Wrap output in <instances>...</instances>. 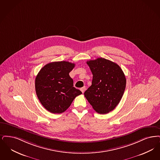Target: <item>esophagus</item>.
<instances>
[{
  "label": "esophagus",
  "instance_id": "1",
  "mask_svg": "<svg viewBox=\"0 0 160 160\" xmlns=\"http://www.w3.org/2000/svg\"><path fill=\"white\" fill-rule=\"evenodd\" d=\"M85 90V87H82V88H81V91L82 92V93L84 92Z\"/></svg>",
  "mask_w": 160,
  "mask_h": 160
}]
</instances>
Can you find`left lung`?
<instances>
[{"mask_svg": "<svg viewBox=\"0 0 160 160\" xmlns=\"http://www.w3.org/2000/svg\"><path fill=\"white\" fill-rule=\"evenodd\" d=\"M87 64L93 77L92 84L84 96L98 113H108L122 98L126 86L125 75L117 63L102 57L88 61Z\"/></svg>", "mask_w": 160, "mask_h": 160, "instance_id": "obj_1", "label": "left lung"}]
</instances>
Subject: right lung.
<instances>
[{"instance_id":"1","label":"right lung","mask_w":160,"mask_h":160,"mask_svg":"<svg viewBox=\"0 0 160 160\" xmlns=\"http://www.w3.org/2000/svg\"><path fill=\"white\" fill-rule=\"evenodd\" d=\"M74 63L63 61L49 62L42 68L35 79L36 95L42 106L53 113H61L82 92L73 87L69 76Z\"/></svg>"}]
</instances>
